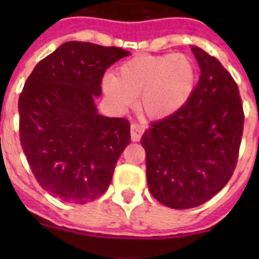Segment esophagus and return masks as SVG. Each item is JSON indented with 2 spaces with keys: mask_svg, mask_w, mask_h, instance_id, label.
<instances>
[{
  "mask_svg": "<svg viewBox=\"0 0 259 259\" xmlns=\"http://www.w3.org/2000/svg\"><path fill=\"white\" fill-rule=\"evenodd\" d=\"M132 140L133 141H140V138H141L142 133H144V127H142L140 123H132Z\"/></svg>",
  "mask_w": 259,
  "mask_h": 259,
  "instance_id": "obj_1",
  "label": "esophagus"
}]
</instances>
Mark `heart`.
Returning <instances> with one entry per match:
<instances>
[{
    "label": "heart",
    "mask_w": 259,
    "mask_h": 259,
    "mask_svg": "<svg viewBox=\"0 0 259 259\" xmlns=\"http://www.w3.org/2000/svg\"><path fill=\"white\" fill-rule=\"evenodd\" d=\"M196 83V66L188 55H140L123 63L118 76L106 75L103 90L119 107L140 97V107L150 118H164L187 103Z\"/></svg>",
    "instance_id": "heart-1"
}]
</instances>
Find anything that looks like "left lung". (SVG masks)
Listing matches in <instances>:
<instances>
[{"mask_svg":"<svg viewBox=\"0 0 259 259\" xmlns=\"http://www.w3.org/2000/svg\"><path fill=\"white\" fill-rule=\"evenodd\" d=\"M192 52L200 78L187 103L152 123L141 138L150 193L166 207H197L233 176L245 113L238 84L217 58Z\"/></svg>","mask_w":259,"mask_h":259,"instance_id":"8db88e82","label":"left lung"}]
</instances>
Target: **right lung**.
<instances>
[{"mask_svg":"<svg viewBox=\"0 0 259 259\" xmlns=\"http://www.w3.org/2000/svg\"><path fill=\"white\" fill-rule=\"evenodd\" d=\"M129 51L68 41L38 62L20 98V142L42 189L84 204L109 188L118 158L130 142L126 118L99 115L94 98L102 78Z\"/></svg>","mask_w":259,"mask_h":259,"instance_id":"obj_1","label":"right lung"}]
</instances>
